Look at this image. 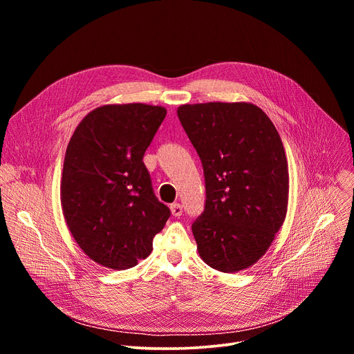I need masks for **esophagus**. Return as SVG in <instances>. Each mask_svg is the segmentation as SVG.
<instances>
[{
    "label": "esophagus",
    "instance_id": "34e87169",
    "mask_svg": "<svg viewBox=\"0 0 354 354\" xmlns=\"http://www.w3.org/2000/svg\"><path fill=\"white\" fill-rule=\"evenodd\" d=\"M182 212H183V209H182V206H180L179 203L171 205V213H172L174 217H180V216H182Z\"/></svg>",
    "mask_w": 354,
    "mask_h": 354
}]
</instances>
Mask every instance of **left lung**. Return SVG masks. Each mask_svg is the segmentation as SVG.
Wrapping results in <instances>:
<instances>
[{"mask_svg": "<svg viewBox=\"0 0 354 354\" xmlns=\"http://www.w3.org/2000/svg\"><path fill=\"white\" fill-rule=\"evenodd\" d=\"M178 118L206 179L205 212L192 225L198 255L218 272L248 269L286 220L290 186L281 138L249 102L182 105Z\"/></svg>", "mask_w": 354, "mask_h": 354, "instance_id": "1", "label": "left lung"}]
</instances>
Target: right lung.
I'll return each mask as SVG.
<instances>
[{
	"label": "right lung",
	"mask_w": 354,
	"mask_h": 354,
	"mask_svg": "<svg viewBox=\"0 0 354 354\" xmlns=\"http://www.w3.org/2000/svg\"><path fill=\"white\" fill-rule=\"evenodd\" d=\"M167 116L164 106L104 105L89 112L66 149L60 198L67 227L93 262L136 266L171 216L142 162Z\"/></svg>",
	"instance_id": "add662e5"
}]
</instances>
